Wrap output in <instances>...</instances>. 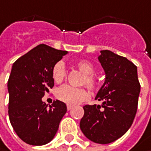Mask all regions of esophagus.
Returning a JSON list of instances; mask_svg holds the SVG:
<instances>
[{"mask_svg":"<svg viewBox=\"0 0 151 151\" xmlns=\"http://www.w3.org/2000/svg\"><path fill=\"white\" fill-rule=\"evenodd\" d=\"M73 106H72V105H68V106H67V108H68V110H71V109L73 108Z\"/></svg>","mask_w":151,"mask_h":151,"instance_id":"34e87169","label":"esophagus"}]
</instances>
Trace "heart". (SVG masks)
Returning <instances> with one entry per match:
<instances>
[{"label":"heart","instance_id":"heart-1","mask_svg":"<svg viewBox=\"0 0 151 151\" xmlns=\"http://www.w3.org/2000/svg\"><path fill=\"white\" fill-rule=\"evenodd\" d=\"M75 66L81 73V84H84L88 88L94 90L99 88L101 83V78L94 73L95 66L87 60H80L75 63ZM67 71L63 62L56 63L52 68V78L56 83L63 82L66 78ZM56 95L61 101L68 105H76L86 101L88 98V93L84 88L73 87L70 85H63L56 89Z\"/></svg>","mask_w":151,"mask_h":151}]
</instances>
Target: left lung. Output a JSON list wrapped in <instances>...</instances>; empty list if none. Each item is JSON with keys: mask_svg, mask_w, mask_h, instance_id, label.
Listing matches in <instances>:
<instances>
[{"mask_svg": "<svg viewBox=\"0 0 151 151\" xmlns=\"http://www.w3.org/2000/svg\"><path fill=\"white\" fill-rule=\"evenodd\" d=\"M99 62L106 73L95 100L101 105H86L80 121L83 134L97 144H110L131 127L137 112L140 84L137 67L126 57L101 50Z\"/></svg>", "mask_w": 151, "mask_h": 151, "instance_id": "obj_1", "label": "left lung"}]
</instances>
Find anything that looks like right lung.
I'll return each mask as SVG.
<instances>
[{
  "mask_svg": "<svg viewBox=\"0 0 151 151\" xmlns=\"http://www.w3.org/2000/svg\"><path fill=\"white\" fill-rule=\"evenodd\" d=\"M66 50L39 45L13 63L7 82L8 115L17 136L31 145H43L53 139L67 106L58 100L51 106L42 97L54 86L52 68Z\"/></svg>",
  "mask_w": 151,
  "mask_h": 151,
  "instance_id": "obj_1",
  "label": "right lung"
}]
</instances>
